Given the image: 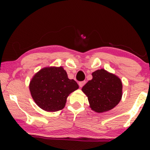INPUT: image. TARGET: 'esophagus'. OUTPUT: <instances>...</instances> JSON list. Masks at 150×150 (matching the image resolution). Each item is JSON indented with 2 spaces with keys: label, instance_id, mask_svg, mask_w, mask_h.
Returning <instances> with one entry per match:
<instances>
[{
  "label": "esophagus",
  "instance_id": "esophagus-1",
  "mask_svg": "<svg viewBox=\"0 0 150 150\" xmlns=\"http://www.w3.org/2000/svg\"><path fill=\"white\" fill-rule=\"evenodd\" d=\"M85 83H86V81H82V82H79V86H80V87H82L84 85H85Z\"/></svg>",
  "mask_w": 150,
  "mask_h": 150
}]
</instances>
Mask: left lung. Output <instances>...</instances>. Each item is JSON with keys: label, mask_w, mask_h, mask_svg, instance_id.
Wrapping results in <instances>:
<instances>
[{"label": "left lung", "mask_w": 150, "mask_h": 150, "mask_svg": "<svg viewBox=\"0 0 150 150\" xmlns=\"http://www.w3.org/2000/svg\"><path fill=\"white\" fill-rule=\"evenodd\" d=\"M92 75V80L82 89L88 97L90 108L97 113L112 109L122 97L123 85L120 78L104 69L96 70Z\"/></svg>", "instance_id": "obj_1"}]
</instances>
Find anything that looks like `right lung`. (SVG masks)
<instances>
[{
  "label": "right lung",
  "instance_id": "obj_1",
  "mask_svg": "<svg viewBox=\"0 0 150 150\" xmlns=\"http://www.w3.org/2000/svg\"><path fill=\"white\" fill-rule=\"evenodd\" d=\"M79 88L74 80H70L63 67L42 68L30 83L31 95L37 106L50 112L65 107L67 97Z\"/></svg>",
  "mask_w": 150,
  "mask_h": 150
}]
</instances>
